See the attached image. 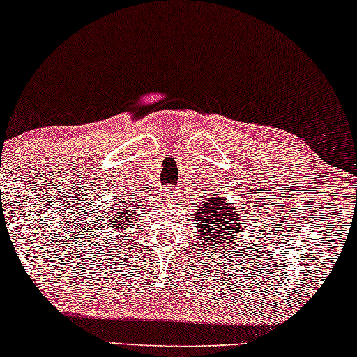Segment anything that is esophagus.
Returning a JSON list of instances; mask_svg holds the SVG:
<instances>
[{
	"mask_svg": "<svg viewBox=\"0 0 357 357\" xmlns=\"http://www.w3.org/2000/svg\"><path fill=\"white\" fill-rule=\"evenodd\" d=\"M164 193H165V197L170 198V200H175V198L182 197V193H180V190L175 188V187H165V188H164Z\"/></svg>",
	"mask_w": 357,
	"mask_h": 357,
	"instance_id": "esophagus-1",
	"label": "esophagus"
}]
</instances>
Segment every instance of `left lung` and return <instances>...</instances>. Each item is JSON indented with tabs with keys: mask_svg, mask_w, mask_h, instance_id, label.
<instances>
[{
	"mask_svg": "<svg viewBox=\"0 0 357 357\" xmlns=\"http://www.w3.org/2000/svg\"><path fill=\"white\" fill-rule=\"evenodd\" d=\"M195 225L198 228L197 236L205 241L208 248H220L221 244L233 243L234 236L243 233L239 228L243 221L236 213V208L226 203L225 198L216 197V193H213L210 200H206L197 211Z\"/></svg>",
	"mask_w": 357,
	"mask_h": 357,
	"instance_id": "left-lung-1",
	"label": "left lung"
}]
</instances>
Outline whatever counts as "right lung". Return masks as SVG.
Segmentation results:
<instances>
[{"label":"right lung","mask_w":357,"mask_h":357,"mask_svg":"<svg viewBox=\"0 0 357 357\" xmlns=\"http://www.w3.org/2000/svg\"><path fill=\"white\" fill-rule=\"evenodd\" d=\"M137 208L139 206H132L131 203H129V200L119 203V206L116 208H111L109 216H106L105 220L106 228L109 226V229H113L114 233H123V231L129 226V223H131L132 216H136ZM124 238H126V236H124Z\"/></svg>","instance_id":"1"}]
</instances>
